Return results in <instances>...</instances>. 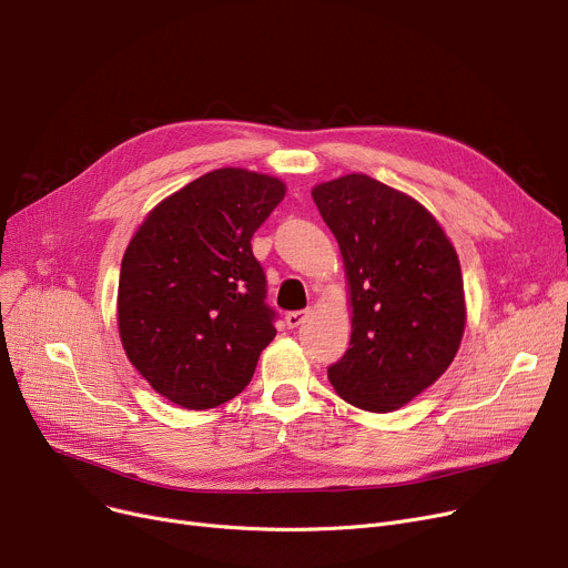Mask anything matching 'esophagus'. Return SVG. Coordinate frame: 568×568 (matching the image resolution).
I'll return each instance as SVG.
<instances>
[{
  "label": "esophagus",
  "mask_w": 568,
  "mask_h": 568,
  "mask_svg": "<svg viewBox=\"0 0 568 568\" xmlns=\"http://www.w3.org/2000/svg\"><path fill=\"white\" fill-rule=\"evenodd\" d=\"M307 314H310L307 310H297V312H288L284 321H286V325H288V327L293 329V327H297L300 323H303V321L307 318Z\"/></svg>",
  "instance_id": "34e87169"
}]
</instances>
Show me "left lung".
Here are the masks:
<instances>
[{
	"mask_svg": "<svg viewBox=\"0 0 568 568\" xmlns=\"http://www.w3.org/2000/svg\"><path fill=\"white\" fill-rule=\"evenodd\" d=\"M339 243L353 332L327 378L344 402L389 413L436 383L465 327L463 277L445 231L413 196L348 174L312 190Z\"/></svg>",
	"mask_w": 568,
	"mask_h": 568,
	"instance_id": "8db88e82",
	"label": "left lung"
}]
</instances>
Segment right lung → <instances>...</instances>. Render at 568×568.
Listing matches in <instances>:
<instances>
[{"label":"right lung","mask_w":568,"mask_h":568,"mask_svg":"<svg viewBox=\"0 0 568 568\" xmlns=\"http://www.w3.org/2000/svg\"><path fill=\"white\" fill-rule=\"evenodd\" d=\"M284 194L280 179L224 166L166 196L132 236L119 335L128 359L172 404H226L277 335L250 241Z\"/></svg>","instance_id":"right-lung-1"}]
</instances>
